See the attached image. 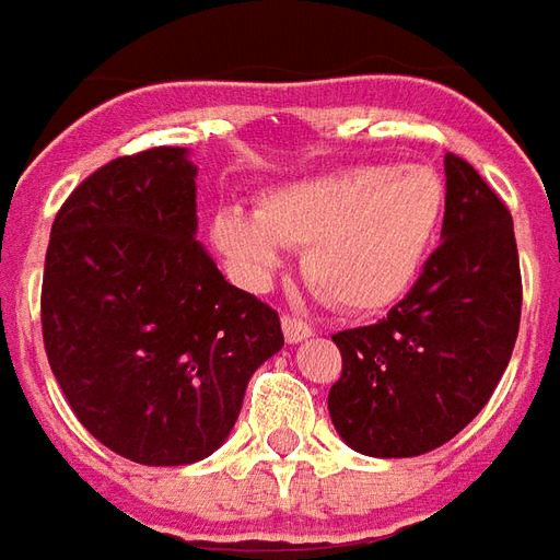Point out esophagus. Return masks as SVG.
Returning a JSON list of instances; mask_svg holds the SVG:
<instances>
[{
	"instance_id": "1",
	"label": "esophagus",
	"mask_w": 560,
	"mask_h": 560,
	"mask_svg": "<svg viewBox=\"0 0 560 560\" xmlns=\"http://www.w3.org/2000/svg\"><path fill=\"white\" fill-rule=\"evenodd\" d=\"M281 329H284V339L291 341V345H296V341H305L308 336H312V327H308L305 320H300V317H293V315L281 317Z\"/></svg>"
}]
</instances>
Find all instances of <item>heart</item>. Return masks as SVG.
I'll return each mask as SVG.
<instances>
[{
    "label": "heart",
    "mask_w": 560,
    "mask_h": 560,
    "mask_svg": "<svg viewBox=\"0 0 560 560\" xmlns=\"http://www.w3.org/2000/svg\"><path fill=\"white\" fill-rule=\"evenodd\" d=\"M446 209L444 179L425 164H353L272 188L255 215L221 209L212 243L252 284L303 248V272L329 305L377 315L405 300L432 255Z\"/></svg>",
    "instance_id": "obj_1"
}]
</instances>
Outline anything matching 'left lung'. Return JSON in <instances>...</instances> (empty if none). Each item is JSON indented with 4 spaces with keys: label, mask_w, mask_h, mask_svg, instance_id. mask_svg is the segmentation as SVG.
<instances>
[{
    "label": "left lung",
    "mask_w": 560,
    "mask_h": 560,
    "mask_svg": "<svg viewBox=\"0 0 560 560\" xmlns=\"http://www.w3.org/2000/svg\"><path fill=\"white\" fill-rule=\"evenodd\" d=\"M444 243L411 293L369 327L332 336L336 432L357 453L408 458L456 438L492 399L518 336L513 215L468 161L446 152Z\"/></svg>",
    "instance_id": "left-lung-1"
}]
</instances>
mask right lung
I'll list each match as a JSON object with an SVG mask.
<instances>
[{
  "label": "right lung",
  "instance_id": "right-lung-1",
  "mask_svg": "<svg viewBox=\"0 0 560 560\" xmlns=\"http://www.w3.org/2000/svg\"><path fill=\"white\" fill-rule=\"evenodd\" d=\"M183 147L107 161L56 212L42 332L83 429L138 465H191L231 434L281 320L195 240Z\"/></svg>",
  "mask_w": 560,
  "mask_h": 560
}]
</instances>
